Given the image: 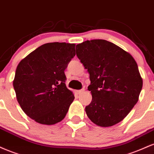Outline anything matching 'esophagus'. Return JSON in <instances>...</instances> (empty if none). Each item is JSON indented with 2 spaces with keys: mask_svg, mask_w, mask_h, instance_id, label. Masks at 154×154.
<instances>
[{
  "mask_svg": "<svg viewBox=\"0 0 154 154\" xmlns=\"http://www.w3.org/2000/svg\"><path fill=\"white\" fill-rule=\"evenodd\" d=\"M84 88H82V89H81V90H78L76 92H77L78 94H81L82 92H84Z\"/></svg>",
  "mask_w": 154,
  "mask_h": 154,
  "instance_id": "obj_1",
  "label": "esophagus"
}]
</instances>
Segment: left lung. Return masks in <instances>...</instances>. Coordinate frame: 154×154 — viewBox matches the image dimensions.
Listing matches in <instances>:
<instances>
[{"label":"left lung","instance_id":"1","mask_svg":"<svg viewBox=\"0 0 154 154\" xmlns=\"http://www.w3.org/2000/svg\"><path fill=\"white\" fill-rule=\"evenodd\" d=\"M89 73L91 102L86 115L94 123L110 127L128 115L138 100L143 80L131 55L104 39L87 40L75 47Z\"/></svg>","mask_w":154,"mask_h":154}]
</instances>
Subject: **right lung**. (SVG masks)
<instances>
[{
    "label": "right lung",
    "instance_id": "right-lung-1",
    "mask_svg": "<svg viewBox=\"0 0 154 154\" xmlns=\"http://www.w3.org/2000/svg\"><path fill=\"white\" fill-rule=\"evenodd\" d=\"M75 44L47 43L18 65L13 85L27 116L43 125H53L66 117L74 95L66 87L64 70L75 55Z\"/></svg>",
    "mask_w": 154,
    "mask_h": 154
}]
</instances>
